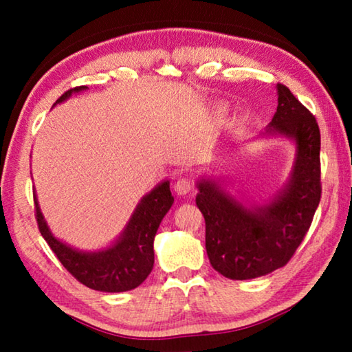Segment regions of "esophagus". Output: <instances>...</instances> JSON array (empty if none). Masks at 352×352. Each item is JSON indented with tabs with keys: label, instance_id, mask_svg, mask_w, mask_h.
Segmentation results:
<instances>
[{
	"label": "esophagus",
	"instance_id": "obj_1",
	"mask_svg": "<svg viewBox=\"0 0 352 352\" xmlns=\"http://www.w3.org/2000/svg\"><path fill=\"white\" fill-rule=\"evenodd\" d=\"M175 192L180 194V195H186L189 194L190 190L194 189V182L190 180L189 177H180L178 180L175 182Z\"/></svg>",
	"mask_w": 352,
	"mask_h": 352
}]
</instances>
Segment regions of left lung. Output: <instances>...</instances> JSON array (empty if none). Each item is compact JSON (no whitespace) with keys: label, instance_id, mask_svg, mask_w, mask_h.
I'll return each instance as SVG.
<instances>
[{"label":"left lung","instance_id":"8db88e82","mask_svg":"<svg viewBox=\"0 0 352 352\" xmlns=\"http://www.w3.org/2000/svg\"><path fill=\"white\" fill-rule=\"evenodd\" d=\"M267 136L295 142L290 178L267 205L247 208L219 182L200 178L195 197L206 225V253L214 270L230 279H253L281 269L305 239L321 197L320 129L315 116L283 83Z\"/></svg>","mask_w":352,"mask_h":352}]
</instances>
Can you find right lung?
Segmentation results:
<instances>
[{
  "label": "right lung",
  "instance_id": "right-lung-1",
  "mask_svg": "<svg viewBox=\"0 0 352 352\" xmlns=\"http://www.w3.org/2000/svg\"><path fill=\"white\" fill-rule=\"evenodd\" d=\"M83 90H87V87L71 88L57 99L56 104ZM34 204L40 233L65 269L87 287L115 294L138 287L152 272L155 234L166 212L174 204V197L170 194L169 182L160 183L141 199L118 241L99 252H80L58 241L51 233L35 194Z\"/></svg>",
  "mask_w": 352,
  "mask_h": 352
}]
</instances>
